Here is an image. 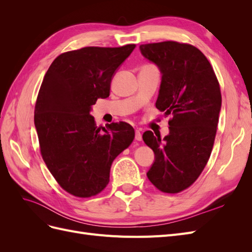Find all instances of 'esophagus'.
<instances>
[{"label": "esophagus", "instance_id": "esophagus-1", "mask_svg": "<svg viewBox=\"0 0 252 252\" xmlns=\"http://www.w3.org/2000/svg\"><path fill=\"white\" fill-rule=\"evenodd\" d=\"M135 140L136 141H142V133H141L140 130H138V129L135 130Z\"/></svg>", "mask_w": 252, "mask_h": 252}]
</instances>
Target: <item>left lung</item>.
Segmentation results:
<instances>
[{
    "label": "left lung",
    "instance_id": "8db88e82",
    "mask_svg": "<svg viewBox=\"0 0 252 252\" xmlns=\"http://www.w3.org/2000/svg\"><path fill=\"white\" fill-rule=\"evenodd\" d=\"M140 49L162 73L156 107L171 114L164 139L143 133L156 155L147 177L159 191L178 193L193 184L210 158L222 105L220 84L207 58L192 45L166 41Z\"/></svg>",
    "mask_w": 252,
    "mask_h": 252
}]
</instances>
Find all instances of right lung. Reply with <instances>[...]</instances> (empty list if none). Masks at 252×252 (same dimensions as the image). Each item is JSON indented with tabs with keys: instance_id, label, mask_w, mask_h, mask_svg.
I'll return each instance as SVG.
<instances>
[{
	"instance_id": "obj_1",
	"label": "right lung",
	"mask_w": 252,
	"mask_h": 252,
	"mask_svg": "<svg viewBox=\"0 0 252 252\" xmlns=\"http://www.w3.org/2000/svg\"><path fill=\"white\" fill-rule=\"evenodd\" d=\"M134 44L84 47L60 55L45 74L34 107L40 151L50 173L65 191L78 197L100 193L110 167L134 139L125 122L96 126L90 114L98 97L109 96L118 67Z\"/></svg>"
}]
</instances>
